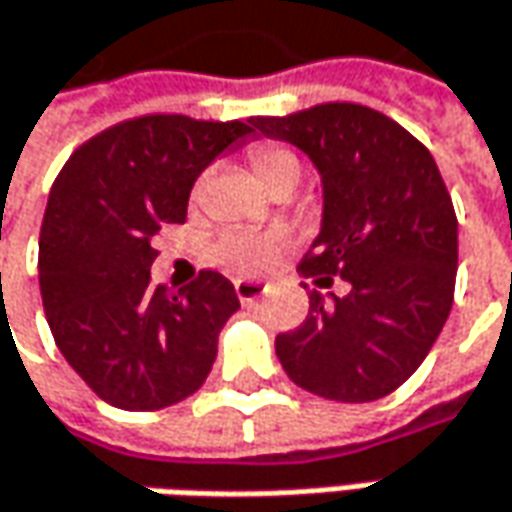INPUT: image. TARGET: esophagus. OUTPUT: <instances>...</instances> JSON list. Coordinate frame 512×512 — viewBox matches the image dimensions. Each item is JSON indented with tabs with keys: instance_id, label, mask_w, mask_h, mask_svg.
Masks as SVG:
<instances>
[{
	"instance_id": "1",
	"label": "esophagus",
	"mask_w": 512,
	"mask_h": 512,
	"mask_svg": "<svg viewBox=\"0 0 512 512\" xmlns=\"http://www.w3.org/2000/svg\"><path fill=\"white\" fill-rule=\"evenodd\" d=\"M233 287H236V296H239V302L242 305H250V302H256L262 293H265L267 287L259 285V282H250V279H236L233 282Z\"/></svg>"
}]
</instances>
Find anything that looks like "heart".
<instances>
[{"label": "heart", "mask_w": 512, "mask_h": 512, "mask_svg": "<svg viewBox=\"0 0 512 512\" xmlns=\"http://www.w3.org/2000/svg\"><path fill=\"white\" fill-rule=\"evenodd\" d=\"M250 162L256 173L262 176V182L267 187L282 185V182H293L299 179V156L287 145L279 142H262L250 150ZM207 185V173L193 185V199L202 196V190ZM290 245L287 233L282 230H265V233H256V230H239V233H227L222 236L216 247H213V256L216 262L239 276H256L267 267L273 265V259Z\"/></svg>", "instance_id": "heart-1"}]
</instances>
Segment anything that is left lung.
<instances>
[{
  "mask_svg": "<svg viewBox=\"0 0 512 512\" xmlns=\"http://www.w3.org/2000/svg\"><path fill=\"white\" fill-rule=\"evenodd\" d=\"M270 139L305 150L322 173V233L299 270L322 287L350 285L333 305L276 336L285 373L330 402H376L402 387L453 307L459 222L436 159L379 110L325 102L290 116H253Z\"/></svg>",
  "mask_w": 512,
  "mask_h": 512,
  "instance_id": "8db88e82",
  "label": "left lung"
}]
</instances>
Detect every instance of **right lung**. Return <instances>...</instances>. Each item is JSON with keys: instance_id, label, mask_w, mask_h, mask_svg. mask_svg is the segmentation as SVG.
Returning a JSON list of instances; mask_svg holds the SVG:
<instances>
[{"instance_id": "add662e5", "label": "right lung", "mask_w": 512, "mask_h": 512, "mask_svg": "<svg viewBox=\"0 0 512 512\" xmlns=\"http://www.w3.org/2000/svg\"><path fill=\"white\" fill-rule=\"evenodd\" d=\"M253 128L148 113L96 133L59 170L39 233L42 305L56 347L102 402L142 413L205 384L236 290L216 270L179 293L153 285V242L185 225L199 173Z\"/></svg>"}]
</instances>
